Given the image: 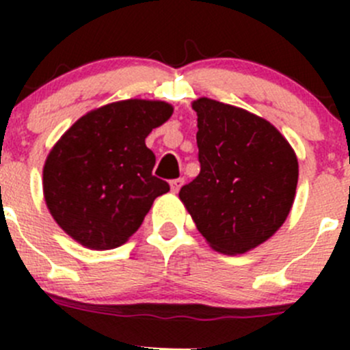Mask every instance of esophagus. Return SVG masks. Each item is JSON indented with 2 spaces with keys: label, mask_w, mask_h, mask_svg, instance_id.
I'll return each instance as SVG.
<instances>
[{
  "label": "esophagus",
  "mask_w": 350,
  "mask_h": 350,
  "mask_svg": "<svg viewBox=\"0 0 350 350\" xmlns=\"http://www.w3.org/2000/svg\"><path fill=\"white\" fill-rule=\"evenodd\" d=\"M183 185H185V179H183V178L172 179V181H171V191L172 193H178L179 189H181Z\"/></svg>",
  "instance_id": "esophagus-1"
}]
</instances>
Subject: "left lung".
<instances>
[{"label": "left lung", "instance_id": "obj_1", "mask_svg": "<svg viewBox=\"0 0 350 350\" xmlns=\"http://www.w3.org/2000/svg\"><path fill=\"white\" fill-rule=\"evenodd\" d=\"M198 115L201 171L179 200L217 252L237 256L273 237L291 211L298 159L267 120L210 98L191 103Z\"/></svg>", "mask_w": 350, "mask_h": 350}]
</instances>
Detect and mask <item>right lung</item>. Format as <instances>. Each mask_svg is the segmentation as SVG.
Masks as SVG:
<instances>
[{"instance_id": "1", "label": "right lung", "mask_w": 350, "mask_h": 350, "mask_svg": "<svg viewBox=\"0 0 350 350\" xmlns=\"http://www.w3.org/2000/svg\"><path fill=\"white\" fill-rule=\"evenodd\" d=\"M174 108L159 100H123L91 109L55 142L44 164V198L69 237L91 250L123 245L169 185L152 176L146 146Z\"/></svg>"}]
</instances>
